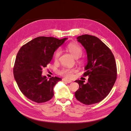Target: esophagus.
I'll list each match as a JSON object with an SVG mask.
<instances>
[{
	"label": "esophagus",
	"mask_w": 131,
	"mask_h": 131,
	"mask_svg": "<svg viewBox=\"0 0 131 131\" xmlns=\"http://www.w3.org/2000/svg\"><path fill=\"white\" fill-rule=\"evenodd\" d=\"M63 81H65V82H67V83H71V82H72L71 80H67V79H63Z\"/></svg>",
	"instance_id": "obj_1"
}]
</instances>
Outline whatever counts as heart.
<instances>
[{"instance_id": "obj_1", "label": "heart", "mask_w": 131, "mask_h": 131, "mask_svg": "<svg viewBox=\"0 0 131 131\" xmlns=\"http://www.w3.org/2000/svg\"><path fill=\"white\" fill-rule=\"evenodd\" d=\"M67 49L75 58H78L79 57H80L82 54V50L81 47L77 43H69L67 46ZM61 54V51L59 49H58L55 51L53 54V58L55 61L58 60ZM76 69L74 68H64L59 72V73L62 76L67 78H72L73 77V74L76 72Z\"/></svg>"}]
</instances>
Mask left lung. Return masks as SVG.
<instances>
[{
  "mask_svg": "<svg viewBox=\"0 0 131 131\" xmlns=\"http://www.w3.org/2000/svg\"><path fill=\"white\" fill-rule=\"evenodd\" d=\"M77 39L86 51L88 63L84 75L89 76V79L87 83L83 80L75 81L79 85L75 96L86 105L97 103L108 96L115 82V59L109 47L99 38L85 34Z\"/></svg>",
  "mask_w": 131,
  "mask_h": 131,
  "instance_id": "8db88e82",
  "label": "left lung"
}]
</instances>
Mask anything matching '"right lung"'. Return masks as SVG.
I'll return each instance as SVG.
<instances>
[{
    "label": "right lung",
    "mask_w": 131,
    "mask_h": 131,
    "mask_svg": "<svg viewBox=\"0 0 131 131\" xmlns=\"http://www.w3.org/2000/svg\"><path fill=\"white\" fill-rule=\"evenodd\" d=\"M68 38L39 37L22 46L17 54L14 75L21 92L38 103L50 100L54 95L53 87L62 80L42 75V68L52 59L53 53Z\"/></svg>",
    "instance_id": "1"
}]
</instances>
